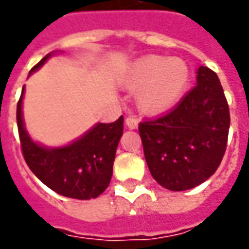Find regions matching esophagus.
Here are the masks:
<instances>
[{
    "label": "esophagus",
    "instance_id": "obj_1",
    "mask_svg": "<svg viewBox=\"0 0 249 249\" xmlns=\"http://www.w3.org/2000/svg\"><path fill=\"white\" fill-rule=\"evenodd\" d=\"M138 119L135 116H127L126 118V124H127L128 128H137L138 127Z\"/></svg>",
    "mask_w": 249,
    "mask_h": 249
}]
</instances>
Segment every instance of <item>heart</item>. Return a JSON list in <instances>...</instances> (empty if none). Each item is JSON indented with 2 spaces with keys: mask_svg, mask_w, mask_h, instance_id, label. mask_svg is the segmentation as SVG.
<instances>
[{
  "mask_svg": "<svg viewBox=\"0 0 249 249\" xmlns=\"http://www.w3.org/2000/svg\"><path fill=\"white\" fill-rule=\"evenodd\" d=\"M190 70L181 59L146 56L135 63L124 78L130 89H141L138 102L145 111L160 112L172 107L184 93Z\"/></svg>",
  "mask_w": 249,
  "mask_h": 249,
  "instance_id": "1",
  "label": "heart"
}]
</instances>
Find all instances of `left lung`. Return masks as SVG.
<instances>
[{"instance_id":"left-lung-1","label":"left lung","mask_w":249,"mask_h":249,"mask_svg":"<svg viewBox=\"0 0 249 249\" xmlns=\"http://www.w3.org/2000/svg\"><path fill=\"white\" fill-rule=\"evenodd\" d=\"M229 124V106L218 75L200 66L196 87L174 109L138 126L153 179L171 191L199 186L222 161Z\"/></svg>"}]
</instances>
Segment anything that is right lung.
I'll use <instances>...</instances> for the list:
<instances>
[{
    "label": "right lung",
    "mask_w": 249,
    "mask_h": 249,
    "mask_svg": "<svg viewBox=\"0 0 249 249\" xmlns=\"http://www.w3.org/2000/svg\"><path fill=\"white\" fill-rule=\"evenodd\" d=\"M47 56L31 71L40 68ZM17 103V128L24 160L37 179L59 195L74 199L97 198L107 188L114 165L115 153L123 134V116L112 123H99L90 131L58 149H46L31 141L24 130L21 100Z\"/></svg>",
    "instance_id": "1"
}]
</instances>
